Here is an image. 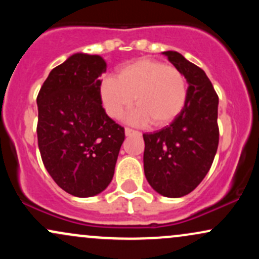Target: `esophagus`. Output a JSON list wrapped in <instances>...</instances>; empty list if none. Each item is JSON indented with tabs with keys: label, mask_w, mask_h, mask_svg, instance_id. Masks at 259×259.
<instances>
[{
	"label": "esophagus",
	"mask_w": 259,
	"mask_h": 259,
	"mask_svg": "<svg viewBox=\"0 0 259 259\" xmlns=\"http://www.w3.org/2000/svg\"><path fill=\"white\" fill-rule=\"evenodd\" d=\"M125 135L126 136H132V135H140L139 132H136V130L132 129V127H125Z\"/></svg>",
	"instance_id": "obj_1"
}]
</instances>
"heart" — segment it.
<instances>
[{"instance_id":"1","label":"heart","mask_w":259,"mask_h":259,"mask_svg":"<svg viewBox=\"0 0 259 259\" xmlns=\"http://www.w3.org/2000/svg\"><path fill=\"white\" fill-rule=\"evenodd\" d=\"M185 75L173 65L150 58H140L119 68L117 76H106L100 85V96L107 114L119 119L134 103L129 115L133 123L154 126L174 120L187 100Z\"/></svg>"}]
</instances>
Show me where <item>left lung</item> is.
<instances>
[{
  "instance_id": "left-lung-1",
  "label": "left lung",
  "mask_w": 259,
  "mask_h": 259,
  "mask_svg": "<svg viewBox=\"0 0 259 259\" xmlns=\"http://www.w3.org/2000/svg\"><path fill=\"white\" fill-rule=\"evenodd\" d=\"M163 55L185 75L189 92L170 125L144 134V170L153 190L175 198L194 191L212 167L219 144V99L200 67L175 51Z\"/></svg>"
}]
</instances>
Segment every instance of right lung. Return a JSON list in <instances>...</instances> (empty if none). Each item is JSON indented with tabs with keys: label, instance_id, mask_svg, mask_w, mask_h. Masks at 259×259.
<instances>
[{
	"label": "right lung",
	"instance_id": "1",
	"mask_svg": "<svg viewBox=\"0 0 259 259\" xmlns=\"http://www.w3.org/2000/svg\"><path fill=\"white\" fill-rule=\"evenodd\" d=\"M101 56L75 53L53 68L37 95V144L55 183L76 197L102 192L114 175L124 127L106 114Z\"/></svg>",
	"mask_w": 259,
	"mask_h": 259
}]
</instances>
